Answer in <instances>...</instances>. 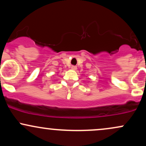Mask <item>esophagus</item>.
<instances>
[{"label": "esophagus", "instance_id": "esophagus-1", "mask_svg": "<svg viewBox=\"0 0 146 146\" xmlns=\"http://www.w3.org/2000/svg\"><path fill=\"white\" fill-rule=\"evenodd\" d=\"M71 68L73 70H76L77 69V66H75V65H72L71 66Z\"/></svg>", "mask_w": 146, "mask_h": 146}]
</instances>
